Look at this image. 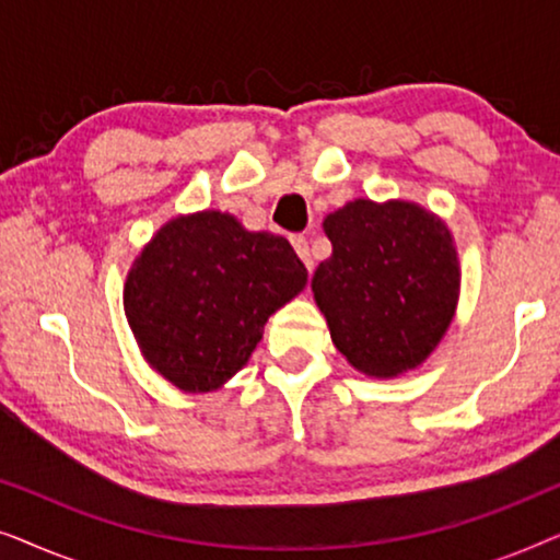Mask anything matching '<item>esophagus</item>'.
I'll return each mask as SVG.
<instances>
[{
  "instance_id": "esophagus-1",
  "label": "esophagus",
  "mask_w": 560,
  "mask_h": 560,
  "mask_svg": "<svg viewBox=\"0 0 560 560\" xmlns=\"http://www.w3.org/2000/svg\"><path fill=\"white\" fill-rule=\"evenodd\" d=\"M290 242H293V247H295V252H298V257L303 259L305 267H308V270H313V257H311L308 240H305L303 234H293V236H290Z\"/></svg>"
}]
</instances>
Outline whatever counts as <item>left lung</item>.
<instances>
[{
    "label": "left lung",
    "mask_w": 560,
    "mask_h": 560,
    "mask_svg": "<svg viewBox=\"0 0 560 560\" xmlns=\"http://www.w3.org/2000/svg\"><path fill=\"white\" fill-rule=\"evenodd\" d=\"M324 229L334 252L311 288L334 347L370 377L418 366L456 311L462 278L446 224L416 203L357 198Z\"/></svg>",
    "instance_id": "8db88e82"
}]
</instances>
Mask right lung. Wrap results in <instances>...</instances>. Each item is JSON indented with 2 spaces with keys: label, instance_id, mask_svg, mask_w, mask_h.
Wrapping results in <instances>:
<instances>
[{
  "label": "right lung",
  "instance_id": "1",
  "mask_svg": "<svg viewBox=\"0 0 560 560\" xmlns=\"http://www.w3.org/2000/svg\"><path fill=\"white\" fill-rule=\"evenodd\" d=\"M305 280L285 236L201 211L165 224L135 259L125 313L152 370L186 393H209L247 364L265 320Z\"/></svg>",
  "mask_w": 560,
  "mask_h": 560
}]
</instances>
